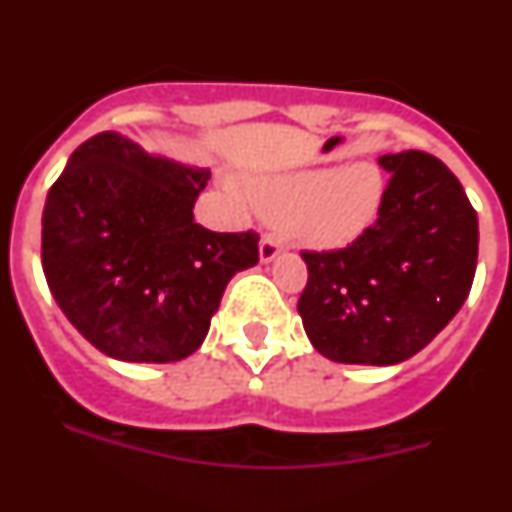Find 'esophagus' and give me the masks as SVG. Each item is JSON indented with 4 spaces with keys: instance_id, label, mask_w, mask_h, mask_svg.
<instances>
[{
    "instance_id": "esophagus-1",
    "label": "esophagus",
    "mask_w": 512,
    "mask_h": 512,
    "mask_svg": "<svg viewBox=\"0 0 512 512\" xmlns=\"http://www.w3.org/2000/svg\"><path fill=\"white\" fill-rule=\"evenodd\" d=\"M284 251V241L282 235L277 233H264V238H261V248H259V256L264 264H269V261H274L279 256V253Z\"/></svg>"
}]
</instances>
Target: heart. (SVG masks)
I'll return each instance as SVG.
<instances>
[{
  "label": "heart",
  "mask_w": 512,
  "mask_h": 512,
  "mask_svg": "<svg viewBox=\"0 0 512 512\" xmlns=\"http://www.w3.org/2000/svg\"><path fill=\"white\" fill-rule=\"evenodd\" d=\"M253 200L269 215L287 220L297 241L312 248H346L377 223L384 179L374 164L356 161L343 169H312L261 179Z\"/></svg>",
  "instance_id": "1"
}]
</instances>
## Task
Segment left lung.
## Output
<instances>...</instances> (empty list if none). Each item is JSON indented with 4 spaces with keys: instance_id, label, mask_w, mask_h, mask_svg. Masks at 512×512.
<instances>
[{
    "instance_id": "8db88e82",
    "label": "left lung",
    "mask_w": 512,
    "mask_h": 512,
    "mask_svg": "<svg viewBox=\"0 0 512 512\" xmlns=\"http://www.w3.org/2000/svg\"><path fill=\"white\" fill-rule=\"evenodd\" d=\"M379 166L390 182L377 223L346 248L302 251V325L341 364L418 354L464 305L477 269V212L449 166L425 151L382 156Z\"/></svg>"
}]
</instances>
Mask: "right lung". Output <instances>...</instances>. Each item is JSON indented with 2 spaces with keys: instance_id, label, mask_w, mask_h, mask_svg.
Returning <instances> with one entry per match:
<instances>
[{
  "instance_id": "1",
  "label": "right lung",
  "mask_w": 512,
  "mask_h": 512,
  "mask_svg": "<svg viewBox=\"0 0 512 512\" xmlns=\"http://www.w3.org/2000/svg\"><path fill=\"white\" fill-rule=\"evenodd\" d=\"M207 179L110 130L71 153L45 200L40 253L58 307L102 354L187 359L230 279L259 264V233L194 223Z\"/></svg>"
}]
</instances>
